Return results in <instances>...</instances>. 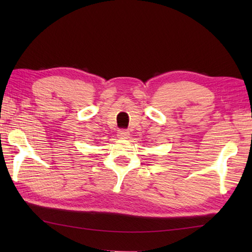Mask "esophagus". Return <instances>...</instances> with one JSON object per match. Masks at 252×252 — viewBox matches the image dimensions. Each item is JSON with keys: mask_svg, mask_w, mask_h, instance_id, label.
<instances>
[{"mask_svg": "<svg viewBox=\"0 0 252 252\" xmlns=\"http://www.w3.org/2000/svg\"><path fill=\"white\" fill-rule=\"evenodd\" d=\"M130 136V132L127 130H119L118 131V137L119 138H127Z\"/></svg>", "mask_w": 252, "mask_h": 252, "instance_id": "obj_1", "label": "esophagus"}]
</instances>
